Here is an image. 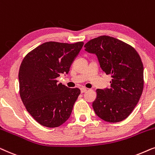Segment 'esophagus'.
<instances>
[{"instance_id":"obj_1","label":"esophagus","mask_w":155,"mask_h":155,"mask_svg":"<svg viewBox=\"0 0 155 155\" xmlns=\"http://www.w3.org/2000/svg\"><path fill=\"white\" fill-rule=\"evenodd\" d=\"M86 91H87V89H86V88H81V94H83V93H85Z\"/></svg>"}]
</instances>
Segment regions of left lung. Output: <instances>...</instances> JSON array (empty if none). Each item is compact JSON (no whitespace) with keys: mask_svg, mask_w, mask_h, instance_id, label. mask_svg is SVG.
<instances>
[{"mask_svg":"<svg viewBox=\"0 0 155 155\" xmlns=\"http://www.w3.org/2000/svg\"><path fill=\"white\" fill-rule=\"evenodd\" d=\"M96 54L103 71L111 74L110 88L97 89L93 108L98 116L109 123L126 119L137 106L144 87V69L135 48L113 37L102 35L84 45Z\"/></svg>","mask_w":155,"mask_h":155,"instance_id":"obj_1","label":"left lung"}]
</instances>
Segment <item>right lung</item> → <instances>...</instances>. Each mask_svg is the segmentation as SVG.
<instances>
[{
  "label": "right lung",
  "instance_id": "right-lung-1",
  "mask_svg": "<svg viewBox=\"0 0 155 155\" xmlns=\"http://www.w3.org/2000/svg\"><path fill=\"white\" fill-rule=\"evenodd\" d=\"M83 45V42H45L30 51L20 64V98L28 112L43 126L59 127L71 115L81 91L58 84L57 78L68 74Z\"/></svg>",
  "mask_w": 155,
  "mask_h": 155
}]
</instances>
